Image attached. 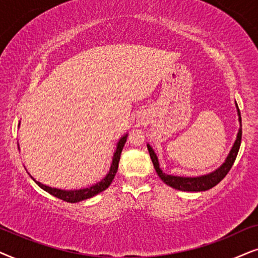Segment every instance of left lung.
I'll use <instances>...</instances> for the list:
<instances>
[{
  "label": "left lung",
  "mask_w": 258,
  "mask_h": 258,
  "mask_svg": "<svg viewBox=\"0 0 258 258\" xmlns=\"http://www.w3.org/2000/svg\"><path fill=\"white\" fill-rule=\"evenodd\" d=\"M237 107V114H238L239 120V130L237 133V138L233 143V146L230 153L226 157L224 163L218 167L217 170H215L214 172H210L208 174H203V176L199 177H179V176H172V174L164 173L159 167V161H158L157 154L154 153L152 147L150 146V144H147V150H149L150 157L152 159L153 166L156 169L158 176L165 184H167L169 186L176 188L179 191H188V192H199V191H207L209 188L214 187L224 178L230 169L232 167L233 163H235L237 153H238L239 146H241V140H242V119H241V112H239L238 106L236 104Z\"/></svg>",
  "instance_id": "left-lung-1"
}]
</instances>
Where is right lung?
Masks as SVG:
<instances>
[{"mask_svg": "<svg viewBox=\"0 0 258 258\" xmlns=\"http://www.w3.org/2000/svg\"><path fill=\"white\" fill-rule=\"evenodd\" d=\"M127 140V135L122 136L120 140L116 144V150L114 154H113V159H112V164H111V169H109V172L106 174V177L104 179H101L99 183L92 185V186L89 187H86V188H79V190H61V188H55V187H50V186H47V185H44L42 183H40V181H37L34 179L32 177V179L35 181V183L39 185V186L44 190L48 194L53 195L54 197L56 198H60L62 199L64 202H68V203H78V202H81V201H85V199H88V198H92L93 196L100 194L104 190H106L109 185H111L112 180L114 179V176L116 173V171H118V166H119V160H120V154H121V151L123 149V145H125ZM20 149V147H19Z\"/></svg>", "mask_w": 258, "mask_h": 258, "instance_id": "add662e5", "label": "right lung"}]
</instances>
